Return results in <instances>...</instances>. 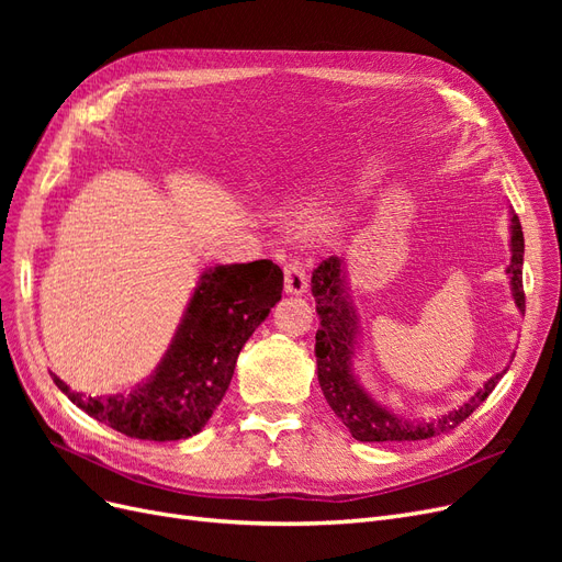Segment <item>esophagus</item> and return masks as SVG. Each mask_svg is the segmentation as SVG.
<instances>
[{"label":"esophagus","instance_id":"obj_1","mask_svg":"<svg viewBox=\"0 0 562 562\" xmlns=\"http://www.w3.org/2000/svg\"><path fill=\"white\" fill-rule=\"evenodd\" d=\"M283 288H285V293H291V295L307 293L310 283H307V271H304L302 262H297V260L285 262V267H283Z\"/></svg>","mask_w":562,"mask_h":562}]
</instances>
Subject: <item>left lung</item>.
Here are the masks:
<instances>
[{
	"label": "left lung",
	"mask_w": 562,
	"mask_h": 562,
	"mask_svg": "<svg viewBox=\"0 0 562 562\" xmlns=\"http://www.w3.org/2000/svg\"><path fill=\"white\" fill-rule=\"evenodd\" d=\"M508 234H512V262L506 267L512 295L520 314H525V293H522V252L525 239L520 229V220L508 211ZM349 274L345 258L323 260L312 274V295L316 300V312L321 318V328L316 333V366H318V384L326 396L333 413L342 419L345 427L356 440L363 443H384V440H424L440 436L457 424H462L475 407H479L497 382L504 378V368L497 375H492L469 401L452 407V411L438 415L434 419L405 417L403 413L378 401L361 384L359 372L353 368L356 356L361 349V321L356 314L353 300L349 295ZM514 361V359H512Z\"/></svg>",
	"instance_id": "left-lung-1"
}]
</instances>
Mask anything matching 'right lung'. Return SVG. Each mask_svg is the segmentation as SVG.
<instances>
[{"mask_svg":"<svg viewBox=\"0 0 562 562\" xmlns=\"http://www.w3.org/2000/svg\"><path fill=\"white\" fill-rule=\"evenodd\" d=\"M283 271L271 260L215 265L201 271L176 335L151 375L128 394L87 396L56 372V386L83 413L140 440L199 434L229 389L236 359L281 300Z\"/></svg>","mask_w":562,"mask_h":562,"instance_id":"1","label":"right lung"}]
</instances>
